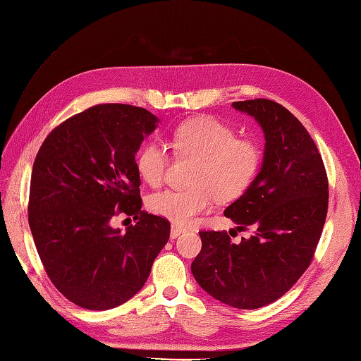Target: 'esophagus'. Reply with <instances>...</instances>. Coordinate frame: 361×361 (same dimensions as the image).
Segmentation results:
<instances>
[{
	"mask_svg": "<svg viewBox=\"0 0 361 361\" xmlns=\"http://www.w3.org/2000/svg\"><path fill=\"white\" fill-rule=\"evenodd\" d=\"M180 233H183V227H180V226H178V224H173V226H171L170 236L174 239V238H178Z\"/></svg>",
	"mask_w": 361,
	"mask_h": 361,
	"instance_id": "esophagus-1",
	"label": "esophagus"
}]
</instances>
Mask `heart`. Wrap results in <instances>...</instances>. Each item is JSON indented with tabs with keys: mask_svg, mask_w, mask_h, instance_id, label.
I'll return each instance as SVG.
<instances>
[{
	"mask_svg": "<svg viewBox=\"0 0 361 361\" xmlns=\"http://www.w3.org/2000/svg\"><path fill=\"white\" fill-rule=\"evenodd\" d=\"M179 155L199 158L187 190H166L149 197V207L179 226L194 223L212 207L215 199L233 202L255 180L260 166L256 141L236 137L235 129L212 116L183 120L171 133ZM169 152L158 141H149L137 155V170L145 182L158 187L166 178Z\"/></svg>",
	"mask_w": 361,
	"mask_h": 361,
	"instance_id": "1",
	"label": "heart"
}]
</instances>
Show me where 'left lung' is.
Listing matches in <instances>:
<instances>
[{"label":"left lung","mask_w":361,"mask_h":361,"mask_svg":"<svg viewBox=\"0 0 361 361\" xmlns=\"http://www.w3.org/2000/svg\"><path fill=\"white\" fill-rule=\"evenodd\" d=\"M232 106L255 117L265 134L260 171L224 211L251 236L235 244L224 231L199 232L191 271L215 300L251 310L283 297L309 268L329 209V179L307 129L285 106L269 99Z\"/></svg>","instance_id":"1"}]
</instances>
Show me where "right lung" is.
<instances>
[{"mask_svg": "<svg viewBox=\"0 0 361 361\" xmlns=\"http://www.w3.org/2000/svg\"><path fill=\"white\" fill-rule=\"evenodd\" d=\"M145 108L101 104L45 138L30 183L28 223L52 285L89 310L126 302L145 286L170 223L141 211L135 154L157 128ZM133 214L126 233L112 216Z\"/></svg>", "mask_w": 361, "mask_h": 361, "instance_id": "1", "label": "right lung"}]
</instances>
